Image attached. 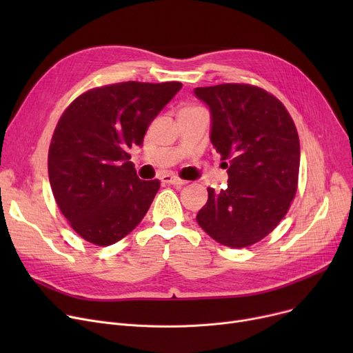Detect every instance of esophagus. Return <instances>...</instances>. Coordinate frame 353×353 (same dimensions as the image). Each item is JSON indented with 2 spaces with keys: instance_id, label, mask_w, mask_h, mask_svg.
I'll return each mask as SVG.
<instances>
[{
  "instance_id": "34e87169",
  "label": "esophagus",
  "mask_w": 353,
  "mask_h": 353,
  "mask_svg": "<svg viewBox=\"0 0 353 353\" xmlns=\"http://www.w3.org/2000/svg\"><path fill=\"white\" fill-rule=\"evenodd\" d=\"M160 180L165 184H173V186H183V184L188 183L186 180H181V179H179L176 176H172V174H163L160 177Z\"/></svg>"
}]
</instances>
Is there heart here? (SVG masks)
<instances>
[{"label": "heart", "instance_id": "b5f03b06", "mask_svg": "<svg viewBox=\"0 0 353 353\" xmlns=\"http://www.w3.org/2000/svg\"><path fill=\"white\" fill-rule=\"evenodd\" d=\"M196 110H200V108H199V107H194V105H183V107L180 108V111H179V116L193 113V111H196Z\"/></svg>", "mask_w": 353, "mask_h": 353}]
</instances>
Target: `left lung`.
Here are the masks:
<instances>
[{"mask_svg":"<svg viewBox=\"0 0 353 353\" xmlns=\"http://www.w3.org/2000/svg\"><path fill=\"white\" fill-rule=\"evenodd\" d=\"M212 113V144L228 169V189L208 188L197 223L220 245L240 249L266 237L298 192L301 143L281 100L243 83L197 87Z\"/></svg>","mask_w":353,"mask_h":353,"instance_id":"left-lung-1","label":"left lung"}]
</instances>
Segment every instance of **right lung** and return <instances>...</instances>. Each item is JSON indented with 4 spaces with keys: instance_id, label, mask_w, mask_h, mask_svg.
I'll use <instances>...</instances> for the list:
<instances>
[{
    "instance_id": "1",
    "label": "right lung",
    "mask_w": 353,
    "mask_h": 353,
    "mask_svg": "<svg viewBox=\"0 0 353 353\" xmlns=\"http://www.w3.org/2000/svg\"><path fill=\"white\" fill-rule=\"evenodd\" d=\"M181 88L179 81H124L91 88L64 110L50 143L48 177L57 206L79 236L113 245L134 230L160 181L140 180L128 148Z\"/></svg>"
}]
</instances>
